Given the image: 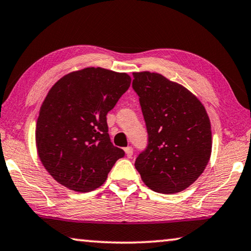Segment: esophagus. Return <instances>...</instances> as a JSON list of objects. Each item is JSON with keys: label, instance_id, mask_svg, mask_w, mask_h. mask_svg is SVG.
Wrapping results in <instances>:
<instances>
[{"label": "esophagus", "instance_id": "obj_1", "mask_svg": "<svg viewBox=\"0 0 251 251\" xmlns=\"http://www.w3.org/2000/svg\"><path fill=\"white\" fill-rule=\"evenodd\" d=\"M125 152H126V157L131 158V157H132V155H133V149L131 148V147H126V148H125Z\"/></svg>", "mask_w": 251, "mask_h": 251}]
</instances>
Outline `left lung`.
Returning <instances> with one entry per match:
<instances>
[{
	"instance_id": "left-lung-1",
	"label": "left lung",
	"mask_w": 251,
	"mask_h": 251,
	"mask_svg": "<svg viewBox=\"0 0 251 251\" xmlns=\"http://www.w3.org/2000/svg\"><path fill=\"white\" fill-rule=\"evenodd\" d=\"M148 131V147L136 169L150 190L175 194L201 176L212 152L210 118L202 102L159 73H133Z\"/></svg>"
}]
</instances>
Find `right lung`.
<instances>
[{
	"label": "right lung",
	"instance_id": "obj_1",
	"mask_svg": "<svg viewBox=\"0 0 251 251\" xmlns=\"http://www.w3.org/2000/svg\"><path fill=\"white\" fill-rule=\"evenodd\" d=\"M130 84L126 73L86 67L68 73L50 88L37 120L36 147L56 182L80 193L105 182L125 156L110 140L106 114Z\"/></svg>",
	"mask_w": 251,
	"mask_h": 251
}]
</instances>
